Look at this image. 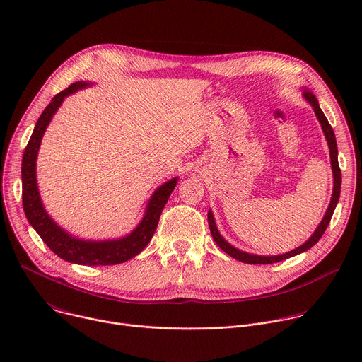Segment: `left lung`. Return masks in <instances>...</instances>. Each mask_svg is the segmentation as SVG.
Here are the masks:
<instances>
[{"label":"left lung","instance_id":"obj_1","mask_svg":"<svg viewBox=\"0 0 362 362\" xmlns=\"http://www.w3.org/2000/svg\"><path fill=\"white\" fill-rule=\"evenodd\" d=\"M303 98L309 103V105L313 106L315 115H317V119L320 120L321 123V127H322V132L325 134V139L328 141V147H329V158H331V166H332V173H334V190H332V197H331V202H329V206L328 209L325 212V216L324 219L321 221V223L318 225V228L315 229V232L313 233V236L309 238L305 243H302L300 246H298L296 249L291 250V252H286V253H282V255H274V256H262V255H253V253H247V252H243V250H239L236 249L235 246H232L229 242H226L222 235L219 233L218 228H216V222H215V218H214V214L212 211L208 212V222H209V228H211V233L216 242V245L223 250L226 252L229 256L235 257V259L243 262V264H253V265H268V264H275V262H281V261H285L288 259V257H292L295 255H299L308 249H311L324 235L325 229L328 228L329 222H331V218H332V214L337 208V203L339 200V193H341V170H339V165H338V147H337V140H335V134H334V130L331 127V124L328 123L324 112L321 110L320 105H318V100L317 97L309 91V90H303Z\"/></svg>","mask_w":362,"mask_h":362}]
</instances>
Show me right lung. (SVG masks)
Returning a JSON list of instances; mask_svg holds the SVG:
<instances>
[{
    "mask_svg": "<svg viewBox=\"0 0 362 362\" xmlns=\"http://www.w3.org/2000/svg\"><path fill=\"white\" fill-rule=\"evenodd\" d=\"M87 86L88 83L77 81L69 86L66 90L56 94L53 100L49 101V105L41 113L40 119L37 120L34 132L23 154V208L30 225L35 229L42 242L57 256H60L62 259L71 264L87 267L117 265L132 259V257L139 255L147 246V243L154 235V230L158 228L165 204L168 203L169 196L176 187L177 177L163 183L160 187L154 190L147 203L144 216L137 225V228L127 236L120 239L83 240L69 235L48 216L41 203L35 176V160L40 143L48 123L62 106L64 98Z\"/></svg>",
    "mask_w": 362,
    "mask_h": 362,
    "instance_id": "obj_1",
    "label": "right lung"
}]
</instances>
